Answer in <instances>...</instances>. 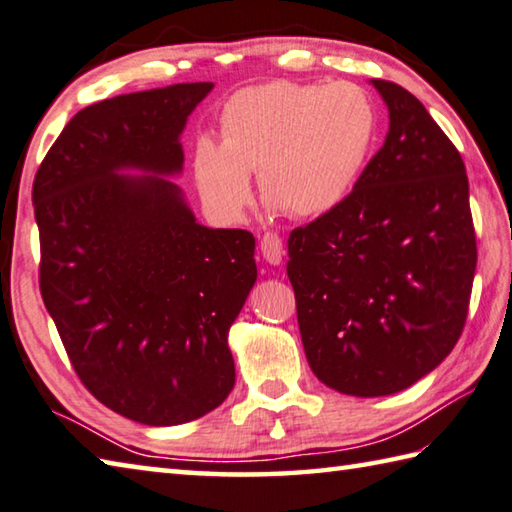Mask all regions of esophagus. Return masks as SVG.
I'll list each match as a JSON object with an SVG mask.
<instances>
[{
    "instance_id": "1",
    "label": "esophagus",
    "mask_w": 512,
    "mask_h": 512,
    "mask_svg": "<svg viewBox=\"0 0 512 512\" xmlns=\"http://www.w3.org/2000/svg\"><path fill=\"white\" fill-rule=\"evenodd\" d=\"M262 255L268 264H280L284 257V248H282V237L277 232H264L262 235Z\"/></svg>"
}]
</instances>
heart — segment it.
Segmentation results:
<instances>
[{
  "mask_svg": "<svg viewBox=\"0 0 512 512\" xmlns=\"http://www.w3.org/2000/svg\"><path fill=\"white\" fill-rule=\"evenodd\" d=\"M376 129L374 102L351 82L248 87L221 109V145L201 138L194 147V179L224 217L248 206L250 172H259L266 201L293 217H320L353 190Z\"/></svg>",
  "mask_w": 512,
  "mask_h": 512,
  "instance_id": "b5f03b06",
  "label": "heart"
}]
</instances>
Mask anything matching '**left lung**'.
<instances>
[{
    "label": "left lung",
    "mask_w": 512,
    "mask_h": 512,
    "mask_svg": "<svg viewBox=\"0 0 512 512\" xmlns=\"http://www.w3.org/2000/svg\"><path fill=\"white\" fill-rule=\"evenodd\" d=\"M371 82L389 109L385 143L340 206L291 232L286 264L313 374L365 398L441 365L477 268L459 150L410 91Z\"/></svg>",
    "instance_id": "left-lung-1"
}]
</instances>
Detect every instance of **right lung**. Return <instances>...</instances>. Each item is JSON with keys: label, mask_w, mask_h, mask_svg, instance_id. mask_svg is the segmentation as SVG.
Instances as JSON below:
<instances>
[{"label": "right lung", "mask_w": 512, "mask_h": 512, "mask_svg": "<svg viewBox=\"0 0 512 512\" xmlns=\"http://www.w3.org/2000/svg\"><path fill=\"white\" fill-rule=\"evenodd\" d=\"M212 82L96 102L33 181L40 293L91 394L143 425H181L235 385L228 329L257 280L255 237L185 206L179 136ZM134 166L145 177H120Z\"/></svg>", "instance_id": "obj_1"}]
</instances>
